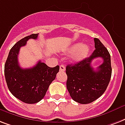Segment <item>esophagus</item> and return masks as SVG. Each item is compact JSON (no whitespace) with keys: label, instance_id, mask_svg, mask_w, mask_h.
<instances>
[{"label":"esophagus","instance_id":"34e87169","mask_svg":"<svg viewBox=\"0 0 125 125\" xmlns=\"http://www.w3.org/2000/svg\"><path fill=\"white\" fill-rule=\"evenodd\" d=\"M60 71H62V72L65 71V67L63 65H61L60 66Z\"/></svg>","mask_w":125,"mask_h":125}]
</instances>
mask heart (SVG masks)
<instances>
[{
    "label": "heart",
    "mask_w": 125,
    "mask_h": 125,
    "mask_svg": "<svg viewBox=\"0 0 125 125\" xmlns=\"http://www.w3.org/2000/svg\"><path fill=\"white\" fill-rule=\"evenodd\" d=\"M67 52L70 54L74 53L72 57V60L75 62H79L85 59L90 52V46L86 44H82L80 42L75 43L70 46L67 50Z\"/></svg>",
    "instance_id": "b5f03b06"
}]
</instances>
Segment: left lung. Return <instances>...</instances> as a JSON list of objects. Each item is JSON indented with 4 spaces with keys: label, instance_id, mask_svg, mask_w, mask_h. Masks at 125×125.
<instances>
[{
    "label": "left lung",
    "instance_id": "1",
    "mask_svg": "<svg viewBox=\"0 0 125 125\" xmlns=\"http://www.w3.org/2000/svg\"><path fill=\"white\" fill-rule=\"evenodd\" d=\"M94 41L96 49L90 57L66 67L67 90L73 100L82 104H89L100 98L111 79L110 54L98 39L94 38ZM97 57H102L103 63L94 70L91 63Z\"/></svg>",
    "mask_w": 125,
    "mask_h": 125
}]
</instances>
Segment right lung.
<instances>
[{
  "mask_svg": "<svg viewBox=\"0 0 125 125\" xmlns=\"http://www.w3.org/2000/svg\"><path fill=\"white\" fill-rule=\"evenodd\" d=\"M38 35L32 34L15 44L4 65L8 88L14 96L26 104H35L43 98L60 69L59 65L50 67L41 61L28 69H23L19 65L18 57L20 48L26 45L29 39H37Z\"/></svg>",
  "mask_w": 125,
  "mask_h": 125,
  "instance_id": "1",
  "label": "right lung"
}]
</instances>
